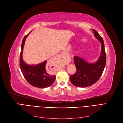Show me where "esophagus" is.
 <instances>
[{
    "instance_id": "obj_1",
    "label": "esophagus",
    "mask_w": 123,
    "mask_h": 123,
    "mask_svg": "<svg viewBox=\"0 0 123 123\" xmlns=\"http://www.w3.org/2000/svg\"><path fill=\"white\" fill-rule=\"evenodd\" d=\"M64 53H63V54H61V55H59V58H62V57H63V55H64Z\"/></svg>"
}]
</instances>
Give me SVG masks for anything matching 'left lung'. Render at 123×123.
Returning <instances> with one entry per match:
<instances>
[{
  "mask_svg": "<svg viewBox=\"0 0 123 123\" xmlns=\"http://www.w3.org/2000/svg\"><path fill=\"white\" fill-rule=\"evenodd\" d=\"M92 31L95 38L102 44L101 53L98 60L92 64L74 56V62L77 70L75 74L70 76V80L76 87H87L95 84L101 76L106 65V56L103 39L94 29Z\"/></svg>",
  "mask_w": 123,
  "mask_h": 123,
  "instance_id": "obj_1",
  "label": "left lung"
}]
</instances>
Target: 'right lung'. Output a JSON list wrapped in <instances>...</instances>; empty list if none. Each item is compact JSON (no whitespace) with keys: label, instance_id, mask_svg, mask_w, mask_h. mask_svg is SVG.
Listing matches in <instances>:
<instances>
[{"label":"right lung","instance_id":"obj_1","mask_svg":"<svg viewBox=\"0 0 123 123\" xmlns=\"http://www.w3.org/2000/svg\"><path fill=\"white\" fill-rule=\"evenodd\" d=\"M28 35L29 34L24 37L21 44L19 60L21 72L25 80L33 86L39 88L49 87L54 83L56 76L52 74L50 66L47 65V61L36 65H29L25 63L23 59L22 54L23 48L25 39Z\"/></svg>","mask_w":123,"mask_h":123}]
</instances>
